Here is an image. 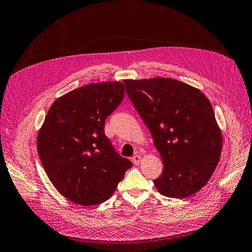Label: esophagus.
Returning <instances> with one entry per match:
<instances>
[{"instance_id":"esophagus-1","label":"esophagus","mask_w":252,"mask_h":252,"mask_svg":"<svg viewBox=\"0 0 252 252\" xmlns=\"http://www.w3.org/2000/svg\"><path fill=\"white\" fill-rule=\"evenodd\" d=\"M132 161H133L134 164L137 165V164H139V162L142 161V157H140L139 155H135L132 158Z\"/></svg>"}]
</instances>
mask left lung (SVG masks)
I'll use <instances>...</instances> for the list:
<instances>
[{
  "label": "left lung",
  "mask_w": 252,
  "mask_h": 252,
  "mask_svg": "<svg viewBox=\"0 0 252 252\" xmlns=\"http://www.w3.org/2000/svg\"><path fill=\"white\" fill-rule=\"evenodd\" d=\"M124 83L164 164L154 180L157 190L175 198L200 191L217 167L222 149V133L209 99L197 88L173 78Z\"/></svg>",
  "instance_id": "1"
}]
</instances>
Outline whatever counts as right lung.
Listing matches in <instances>:
<instances>
[{
	"label": "right lung",
	"instance_id": "add662e5",
	"mask_svg": "<svg viewBox=\"0 0 252 252\" xmlns=\"http://www.w3.org/2000/svg\"><path fill=\"white\" fill-rule=\"evenodd\" d=\"M124 96V84L103 81L69 91L50 106L37 134V153L67 200L84 206L105 202L132 166L104 133L105 119Z\"/></svg>",
	"mask_w": 252,
	"mask_h": 252
}]
</instances>
